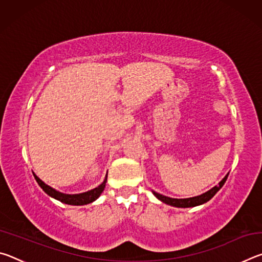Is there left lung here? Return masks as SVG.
<instances>
[{
  "label": "left lung",
  "instance_id": "left-lung-1",
  "mask_svg": "<svg viewBox=\"0 0 262 262\" xmlns=\"http://www.w3.org/2000/svg\"><path fill=\"white\" fill-rule=\"evenodd\" d=\"M228 176L229 173L224 177L223 179H222L219 185L215 186V187H212L211 189L208 190V192L203 193L201 195H198V196H194V198H188V199H172V198H168L165 196V195H162L159 193L154 192L152 193L155 196H156L158 200H161L162 202L166 203V205H170L172 207H178V208H189V207H196V206H200L203 205V203H206L210 200V199L214 196V195L219 192V190L222 188V186L224 185L225 181L228 179Z\"/></svg>",
  "mask_w": 262,
  "mask_h": 262
}]
</instances>
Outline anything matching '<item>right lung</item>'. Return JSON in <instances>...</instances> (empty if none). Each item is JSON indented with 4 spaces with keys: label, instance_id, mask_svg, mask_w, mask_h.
Segmentation results:
<instances>
[{
    "label": "right lung",
    "instance_id": "add662e5",
    "mask_svg": "<svg viewBox=\"0 0 262 262\" xmlns=\"http://www.w3.org/2000/svg\"><path fill=\"white\" fill-rule=\"evenodd\" d=\"M33 176H34L35 180H37V183L39 184V186H40L43 192H45L46 194H48L52 198L56 199V200L66 203V205H73V206L88 205V203H91V202H94L95 200H97V199L100 196V194L103 193V190L105 188V185H106V181H107V174H106L104 181L98 186V187H96V188L91 189V190H88V192H85V193L64 194V193L59 192V190H56L54 188H52L51 186L46 185L41 179H39L34 173H33Z\"/></svg>",
    "mask_w": 262,
    "mask_h": 262
}]
</instances>
